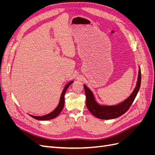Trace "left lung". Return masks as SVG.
I'll use <instances>...</instances> for the list:
<instances>
[{"label":"left lung","mask_w":155,"mask_h":155,"mask_svg":"<svg viewBox=\"0 0 155 155\" xmlns=\"http://www.w3.org/2000/svg\"><path fill=\"white\" fill-rule=\"evenodd\" d=\"M140 85H141V70L139 67L138 80L134 91L126 100L114 105H104L98 104L92 91L85 85H84L87 98V107L88 110L97 118L110 120L118 118L129 110L139 91Z\"/></svg>","instance_id":"1"}]
</instances>
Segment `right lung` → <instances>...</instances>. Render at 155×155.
Returning <instances> with one entry per match:
<instances>
[{"label": "right lung", "instance_id": "1", "mask_svg": "<svg viewBox=\"0 0 155 155\" xmlns=\"http://www.w3.org/2000/svg\"><path fill=\"white\" fill-rule=\"evenodd\" d=\"M74 81H70L68 83H67L65 87H64L63 90L62 91L61 94V97H60V100H59V104L57 106V107L55 108V109L52 111L50 113L47 114L46 115L44 116H33L31 114H29L30 116H31L32 118H34L37 120H51L54 118H55L56 116H58L60 112L62 111L63 109V107L64 105V94H65V92H66L67 90L68 87L71 85V84L73 83Z\"/></svg>", "mask_w": 155, "mask_h": 155}]
</instances>
